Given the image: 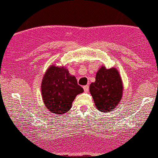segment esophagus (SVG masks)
<instances>
[{
	"mask_svg": "<svg viewBox=\"0 0 158 158\" xmlns=\"http://www.w3.org/2000/svg\"><path fill=\"white\" fill-rule=\"evenodd\" d=\"M83 89H84V90H85V92H87V91L89 90V86L88 85L84 86Z\"/></svg>",
	"mask_w": 158,
	"mask_h": 158,
	"instance_id": "obj_1",
	"label": "esophagus"
}]
</instances>
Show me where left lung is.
<instances>
[{
    "label": "left lung",
    "mask_w": 158,
    "mask_h": 158,
    "mask_svg": "<svg viewBox=\"0 0 158 158\" xmlns=\"http://www.w3.org/2000/svg\"><path fill=\"white\" fill-rule=\"evenodd\" d=\"M89 93L98 110L106 113L114 111L123 94V84L118 70L102 65L97 71L95 81L89 85Z\"/></svg>",
    "instance_id": "1"
}]
</instances>
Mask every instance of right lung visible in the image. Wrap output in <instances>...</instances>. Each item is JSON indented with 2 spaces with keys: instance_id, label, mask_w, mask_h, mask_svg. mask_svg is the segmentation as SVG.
I'll return each mask as SVG.
<instances>
[{
  "instance_id": "obj_1",
  "label": "right lung",
  "mask_w": 158,
  "mask_h": 158,
  "mask_svg": "<svg viewBox=\"0 0 158 158\" xmlns=\"http://www.w3.org/2000/svg\"><path fill=\"white\" fill-rule=\"evenodd\" d=\"M41 89L47 109L51 113L60 115L71 109L77 95L84 92L76 77L70 74L66 68L56 65H51L46 71Z\"/></svg>"
}]
</instances>
